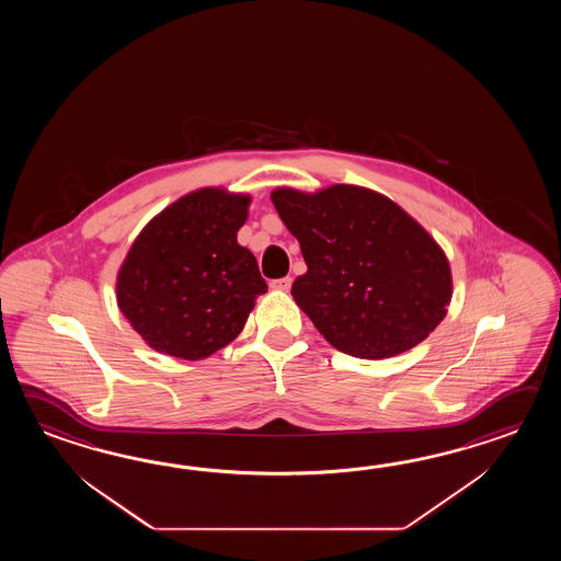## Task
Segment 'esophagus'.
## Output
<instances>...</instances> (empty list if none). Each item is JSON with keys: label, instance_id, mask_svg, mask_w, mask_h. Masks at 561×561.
<instances>
[{"label": "esophagus", "instance_id": "esophagus-1", "mask_svg": "<svg viewBox=\"0 0 561 561\" xmlns=\"http://www.w3.org/2000/svg\"><path fill=\"white\" fill-rule=\"evenodd\" d=\"M290 285H293V278H290V276H283V278L271 280V288H275V290H288Z\"/></svg>", "mask_w": 561, "mask_h": 561}]
</instances>
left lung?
Returning a JSON list of instances; mask_svg holds the SVG:
<instances>
[{
	"mask_svg": "<svg viewBox=\"0 0 561 561\" xmlns=\"http://www.w3.org/2000/svg\"><path fill=\"white\" fill-rule=\"evenodd\" d=\"M307 273L293 298L341 353L389 358L425 341L454 297L437 240L381 192L333 184L271 192Z\"/></svg>",
	"mask_w": 561,
	"mask_h": 561,
	"instance_id": "left-lung-1",
	"label": "left lung"
}]
</instances>
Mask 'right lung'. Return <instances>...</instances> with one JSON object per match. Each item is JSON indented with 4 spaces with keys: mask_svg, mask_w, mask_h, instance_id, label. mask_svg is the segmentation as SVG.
<instances>
[{
    "mask_svg": "<svg viewBox=\"0 0 561 561\" xmlns=\"http://www.w3.org/2000/svg\"><path fill=\"white\" fill-rule=\"evenodd\" d=\"M251 194L188 192L140 230L116 276L122 314L168 357H210L239 336L266 293L256 259L237 234Z\"/></svg>",
    "mask_w": 561,
    "mask_h": 561,
    "instance_id": "1",
    "label": "right lung"
}]
</instances>
